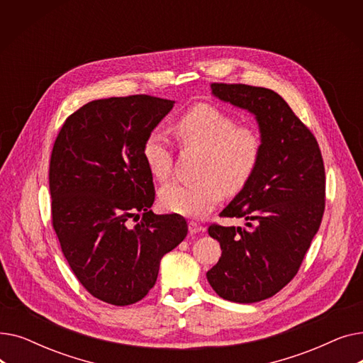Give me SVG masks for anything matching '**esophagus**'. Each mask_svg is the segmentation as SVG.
Masks as SVG:
<instances>
[{"label":"esophagus","mask_w":363,"mask_h":363,"mask_svg":"<svg viewBox=\"0 0 363 363\" xmlns=\"http://www.w3.org/2000/svg\"><path fill=\"white\" fill-rule=\"evenodd\" d=\"M188 231H189V234H197V233L204 231V228L201 225L196 223V222H189L188 223Z\"/></svg>","instance_id":"esophagus-1"}]
</instances>
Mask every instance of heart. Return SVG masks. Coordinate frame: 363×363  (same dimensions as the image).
<instances>
[{
  "mask_svg": "<svg viewBox=\"0 0 363 363\" xmlns=\"http://www.w3.org/2000/svg\"><path fill=\"white\" fill-rule=\"evenodd\" d=\"M174 132L185 148L203 151L197 182H172L160 189L167 212L200 218L226 194H237L253 177L260 157V137L249 126H237L230 114L211 104L188 108L174 123ZM141 155L152 178L166 181L172 172V148L160 132L145 137Z\"/></svg>",
  "mask_w": 363,
  "mask_h": 363,
  "instance_id": "heart-1",
  "label": "heart"
}]
</instances>
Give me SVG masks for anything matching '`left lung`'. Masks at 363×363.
<instances>
[{
	"label": "left lung",
	"mask_w": 363,
	"mask_h": 363,
	"mask_svg": "<svg viewBox=\"0 0 363 363\" xmlns=\"http://www.w3.org/2000/svg\"><path fill=\"white\" fill-rule=\"evenodd\" d=\"M220 101L252 113L260 132L253 177L220 212L241 226H208L220 259L206 277L225 300L269 298L297 274L325 208V169L313 133L272 89L212 84Z\"/></svg>",
	"instance_id": "1"
}]
</instances>
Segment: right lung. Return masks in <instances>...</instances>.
Here are the masks:
<instances>
[{
	"label": "right lung",
	"mask_w": 363,
	"mask_h": 363,
	"mask_svg": "<svg viewBox=\"0 0 363 363\" xmlns=\"http://www.w3.org/2000/svg\"><path fill=\"white\" fill-rule=\"evenodd\" d=\"M174 104L151 95L94 100L70 114L52 147L51 215L63 256L89 294L114 306L145 297L162 257L188 233L182 216L150 211L156 193L141 155Z\"/></svg>",
	"instance_id": "1"
}]
</instances>
